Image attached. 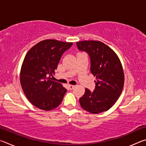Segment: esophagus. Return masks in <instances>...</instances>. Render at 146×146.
<instances>
[{
    "mask_svg": "<svg viewBox=\"0 0 146 146\" xmlns=\"http://www.w3.org/2000/svg\"><path fill=\"white\" fill-rule=\"evenodd\" d=\"M68 88H69V89H70V90H73L74 88H75V86H73V85H68Z\"/></svg>",
    "mask_w": 146,
    "mask_h": 146,
    "instance_id": "1",
    "label": "esophagus"
}]
</instances>
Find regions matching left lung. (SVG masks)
Returning a JSON list of instances; mask_svg holds the SVG:
<instances>
[{"instance_id": "left-lung-1", "label": "left lung", "mask_w": 146, "mask_h": 146, "mask_svg": "<svg viewBox=\"0 0 146 146\" xmlns=\"http://www.w3.org/2000/svg\"><path fill=\"white\" fill-rule=\"evenodd\" d=\"M78 49L88 53L91 72L96 76L93 92L86 88L80 99L84 110L93 114L106 111L117 102L122 93L124 75L117 54L100 41L84 40L76 42Z\"/></svg>"}]
</instances>
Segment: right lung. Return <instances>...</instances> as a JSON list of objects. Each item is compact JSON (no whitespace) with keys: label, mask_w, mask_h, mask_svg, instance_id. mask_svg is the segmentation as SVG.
Wrapping results in <instances>:
<instances>
[{"label":"right lung","mask_w":146,"mask_h":146,"mask_svg":"<svg viewBox=\"0 0 146 146\" xmlns=\"http://www.w3.org/2000/svg\"><path fill=\"white\" fill-rule=\"evenodd\" d=\"M53 39L39 42L27 53L22 64L20 80L32 104L44 111L60 104L67 91L61 84L51 80L62 54L72 46Z\"/></svg>","instance_id":"right-lung-1"}]
</instances>
